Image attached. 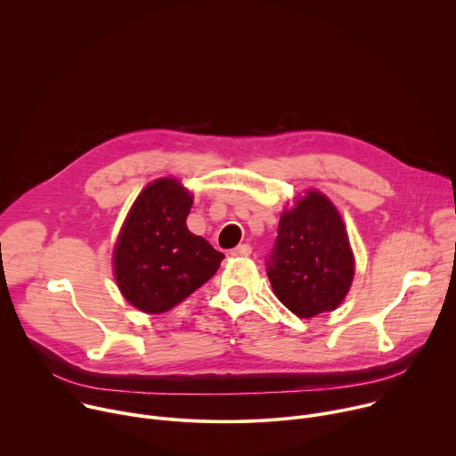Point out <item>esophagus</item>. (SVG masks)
<instances>
[{"label":"esophagus","instance_id":"34e87169","mask_svg":"<svg viewBox=\"0 0 456 456\" xmlns=\"http://www.w3.org/2000/svg\"><path fill=\"white\" fill-rule=\"evenodd\" d=\"M250 252H252V248H250V245H248V243L238 245V247H234V248L231 250V254H232L234 257H241V256H250Z\"/></svg>","mask_w":456,"mask_h":456}]
</instances>
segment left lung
<instances>
[{
    "instance_id": "left-lung-1",
    "label": "left lung",
    "mask_w": 456,
    "mask_h": 456,
    "mask_svg": "<svg viewBox=\"0 0 456 456\" xmlns=\"http://www.w3.org/2000/svg\"><path fill=\"white\" fill-rule=\"evenodd\" d=\"M355 262L345 222L319 191L283 211L267 274L278 299L297 317L336 310L352 287Z\"/></svg>"
}]
</instances>
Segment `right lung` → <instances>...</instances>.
Here are the masks:
<instances>
[{
    "label": "right lung",
    "mask_w": 456,
    "mask_h": 456,
    "mask_svg": "<svg viewBox=\"0 0 456 456\" xmlns=\"http://www.w3.org/2000/svg\"><path fill=\"white\" fill-rule=\"evenodd\" d=\"M192 194L176 178L144 187L129 209L113 248L115 281L122 296L146 314H162L209 281L222 252L192 234L185 218Z\"/></svg>",
    "instance_id": "add662e5"
}]
</instances>
